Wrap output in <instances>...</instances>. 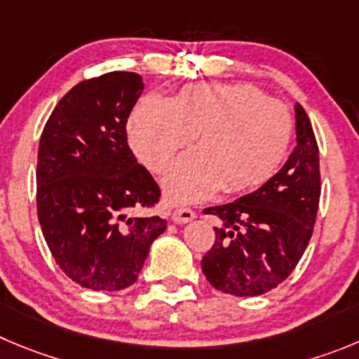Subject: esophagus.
I'll use <instances>...</instances> for the list:
<instances>
[{
  "label": "esophagus",
  "instance_id": "esophagus-1",
  "mask_svg": "<svg viewBox=\"0 0 359 359\" xmlns=\"http://www.w3.org/2000/svg\"><path fill=\"white\" fill-rule=\"evenodd\" d=\"M195 210L193 209H179L173 212L172 219L175 221V223H180V225H184V223H189V221L195 219Z\"/></svg>",
  "mask_w": 359,
  "mask_h": 359
}]
</instances>
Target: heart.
Wrapping results in <instances>:
<instances>
[{
  "label": "heart",
  "mask_w": 359,
  "mask_h": 359,
  "mask_svg": "<svg viewBox=\"0 0 359 359\" xmlns=\"http://www.w3.org/2000/svg\"><path fill=\"white\" fill-rule=\"evenodd\" d=\"M196 136L198 150L173 163L163 180L172 202L255 189L285 159L292 116L285 104L244 83L187 85L172 99L150 93L129 118V143L150 172L161 173Z\"/></svg>",
  "instance_id": "1"
}]
</instances>
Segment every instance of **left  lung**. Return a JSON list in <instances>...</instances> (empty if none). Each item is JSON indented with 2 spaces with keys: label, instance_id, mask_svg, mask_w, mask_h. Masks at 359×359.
Here are the masks:
<instances>
[{
  "label": "left lung",
  "instance_id": "obj_1",
  "mask_svg": "<svg viewBox=\"0 0 359 359\" xmlns=\"http://www.w3.org/2000/svg\"><path fill=\"white\" fill-rule=\"evenodd\" d=\"M296 149L262 187L203 212L221 219L202 259L214 289L260 296L287 280L310 243L320 196L319 147L310 118L296 104Z\"/></svg>",
  "mask_w": 359,
  "mask_h": 359
}]
</instances>
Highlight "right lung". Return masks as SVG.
Here are the masks:
<instances>
[{
  "label": "right lung",
  "mask_w": 359,
  "mask_h": 359,
  "mask_svg": "<svg viewBox=\"0 0 359 359\" xmlns=\"http://www.w3.org/2000/svg\"><path fill=\"white\" fill-rule=\"evenodd\" d=\"M142 92L134 72L81 81L56 104L40 136V226L60 269L85 289L133 285L166 230L163 217L143 214L161 189L127 143V118Z\"/></svg>",
  "instance_id": "obj_1"
}]
</instances>
